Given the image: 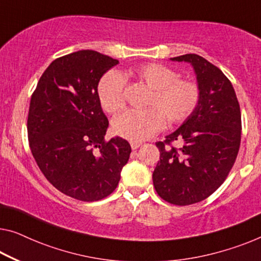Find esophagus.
I'll use <instances>...</instances> for the list:
<instances>
[{
  "mask_svg": "<svg viewBox=\"0 0 261 261\" xmlns=\"http://www.w3.org/2000/svg\"><path fill=\"white\" fill-rule=\"evenodd\" d=\"M130 145H131V149H132V150H136V149H138V147L142 145V143H138V142H131V143H130Z\"/></svg>",
  "mask_w": 261,
  "mask_h": 261,
  "instance_id": "obj_1",
  "label": "esophagus"
}]
</instances>
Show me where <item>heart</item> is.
I'll return each instance as SVG.
<instances>
[{
  "label": "heart",
  "mask_w": 261,
  "mask_h": 261,
  "mask_svg": "<svg viewBox=\"0 0 261 261\" xmlns=\"http://www.w3.org/2000/svg\"><path fill=\"white\" fill-rule=\"evenodd\" d=\"M130 75L151 89L144 110H127L112 122V129L119 137L131 142H143L168 124L181 123L199 106L201 90L193 80L178 79V73L164 64L149 63L132 69ZM125 79L110 70L104 73L97 87L100 107L109 114H116L125 106Z\"/></svg>",
  "instance_id": "b5f03b06"
}]
</instances>
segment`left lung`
Here are the masks:
<instances>
[{"mask_svg":"<svg viewBox=\"0 0 261 261\" xmlns=\"http://www.w3.org/2000/svg\"><path fill=\"white\" fill-rule=\"evenodd\" d=\"M189 62L201 90L199 106L179 129L157 142L161 157L152 174L158 196L185 206L206 199L226 179L242 138V114L230 80L196 54L171 58ZM181 143L179 148L172 145Z\"/></svg>","mask_w":261,"mask_h":261,"instance_id":"obj_1","label":"left lung"}]
</instances>
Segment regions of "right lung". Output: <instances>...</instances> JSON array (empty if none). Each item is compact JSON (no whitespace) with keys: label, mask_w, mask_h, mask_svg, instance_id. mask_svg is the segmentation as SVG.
I'll list each match as a JSON object with an SVG mask.
<instances>
[{"label":"right lung","mask_w":261,"mask_h":261,"mask_svg":"<svg viewBox=\"0 0 261 261\" xmlns=\"http://www.w3.org/2000/svg\"><path fill=\"white\" fill-rule=\"evenodd\" d=\"M117 60L93 50L56 58L31 95L29 146L50 184L82 201L115 191L131 146L120 137L106 141L109 120L97 87Z\"/></svg>","instance_id":"add662e5"}]
</instances>
